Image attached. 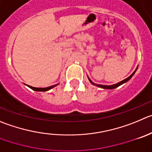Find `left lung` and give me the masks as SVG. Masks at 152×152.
Instances as JSON below:
<instances>
[{
	"label": "left lung",
	"mask_w": 152,
	"mask_h": 152,
	"mask_svg": "<svg viewBox=\"0 0 152 152\" xmlns=\"http://www.w3.org/2000/svg\"><path fill=\"white\" fill-rule=\"evenodd\" d=\"M137 68H138V66H137V69H135V71H134V73H132V74L130 75V76H129V77H127V79H124V80L121 81V82H119V83H116V84H114V85H111V86H103V85H98V84H95V83H94L93 82H92V81L91 80V79H90V78H89L88 76V78L89 81H90V83H91L92 85H94V86H97V87H99V88H103V89H114V88H118V86H121V85H122V84H124V83H127V81H129V80H130V79H131V78H132V76H134V73H136V71H137Z\"/></svg>",
	"instance_id": "obj_1"
}]
</instances>
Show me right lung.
Instances as JSON below:
<instances>
[{
	"label": "right lung",
	"instance_id": "1",
	"mask_svg": "<svg viewBox=\"0 0 152 152\" xmlns=\"http://www.w3.org/2000/svg\"><path fill=\"white\" fill-rule=\"evenodd\" d=\"M58 84L55 85V86H50V87H47V88H35V87H32V86H28V87H29L30 88L32 89V90L36 91H47L50 90V89H52V88L55 87V86H58Z\"/></svg>",
	"mask_w": 152,
	"mask_h": 152
}]
</instances>
